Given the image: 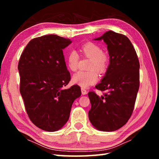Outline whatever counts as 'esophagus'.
I'll return each mask as SVG.
<instances>
[{"label":"esophagus","mask_w":159,"mask_h":159,"mask_svg":"<svg viewBox=\"0 0 159 159\" xmlns=\"http://www.w3.org/2000/svg\"><path fill=\"white\" fill-rule=\"evenodd\" d=\"M81 92H82V94L83 95H86V94L87 93V91L85 89V88H81Z\"/></svg>","instance_id":"1"}]
</instances>
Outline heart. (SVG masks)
Masks as SVG:
<instances>
[{"label":"heart","instance_id":"obj_1","mask_svg":"<svg viewBox=\"0 0 159 159\" xmlns=\"http://www.w3.org/2000/svg\"><path fill=\"white\" fill-rule=\"evenodd\" d=\"M83 55L91 59L89 71H79L72 76V82L83 88H87L95 84L98 80V72L104 73L109 66V58L97 43L87 42L81 47ZM80 56L76 50H71L67 56L66 63L68 68L75 72L79 68Z\"/></svg>","mask_w":159,"mask_h":159}]
</instances>
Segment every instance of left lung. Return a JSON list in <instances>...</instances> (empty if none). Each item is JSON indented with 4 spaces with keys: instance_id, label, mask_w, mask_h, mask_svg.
Here are the masks:
<instances>
[{
    "instance_id": "1",
    "label": "left lung",
    "mask_w": 159,
    "mask_h": 159,
    "mask_svg": "<svg viewBox=\"0 0 159 159\" xmlns=\"http://www.w3.org/2000/svg\"><path fill=\"white\" fill-rule=\"evenodd\" d=\"M94 40L106 43L110 59L105 75L96 85L107 92L101 96L88 93L92 104L89 118L96 129L115 131L126 124L133 113L139 87V61L126 36L109 31Z\"/></svg>"
}]
</instances>
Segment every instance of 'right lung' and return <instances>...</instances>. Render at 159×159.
<instances>
[{
    "instance_id": "right-lung-1",
    "label": "right lung",
    "mask_w": 159,
    "mask_h": 159,
    "mask_svg": "<svg viewBox=\"0 0 159 159\" xmlns=\"http://www.w3.org/2000/svg\"><path fill=\"white\" fill-rule=\"evenodd\" d=\"M72 41L56 35L31 39L18 63L20 92L29 119L48 132L61 129L69 120L75 99L81 95L79 85L64 89L70 80L63 49Z\"/></svg>"
}]
</instances>
